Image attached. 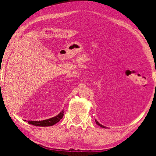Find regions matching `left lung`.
Instances as JSON below:
<instances>
[{"label": "left lung", "mask_w": 156, "mask_h": 156, "mask_svg": "<svg viewBox=\"0 0 156 156\" xmlns=\"http://www.w3.org/2000/svg\"><path fill=\"white\" fill-rule=\"evenodd\" d=\"M96 124L98 125H99V126H101V127H102V128H106V126H103V125H100V124L98 122V121L96 120Z\"/></svg>", "instance_id": "1"}]
</instances>
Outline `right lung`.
<instances>
[{
	"instance_id": "add662e5",
	"label": "right lung",
	"mask_w": 156,
	"mask_h": 156,
	"mask_svg": "<svg viewBox=\"0 0 156 156\" xmlns=\"http://www.w3.org/2000/svg\"><path fill=\"white\" fill-rule=\"evenodd\" d=\"M63 115H64V111H62L58 115H57L55 117H53L49 118V119H47L44 120H41V121H27L29 124L30 125H32L34 126H52L55 125V124L58 122L60 120H61Z\"/></svg>"
}]
</instances>
